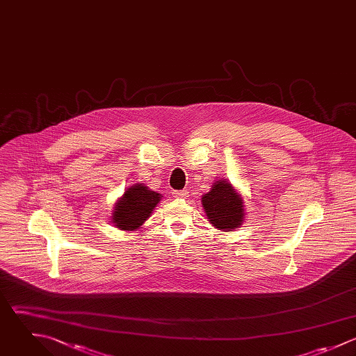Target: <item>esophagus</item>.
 <instances>
[{"instance_id": "esophagus-1", "label": "esophagus", "mask_w": 356, "mask_h": 356, "mask_svg": "<svg viewBox=\"0 0 356 356\" xmlns=\"http://www.w3.org/2000/svg\"><path fill=\"white\" fill-rule=\"evenodd\" d=\"M173 195L176 198H186V197H188V191L187 190H177V191H173Z\"/></svg>"}]
</instances>
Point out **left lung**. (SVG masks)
Instances as JSON below:
<instances>
[{
  "instance_id": "left-lung-1",
  "label": "left lung",
  "mask_w": 356,
  "mask_h": 356,
  "mask_svg": "<svg viewBox=\"0 0 356 356\" xmlns=\"http://www.w3.org/2000/svg\"><path fill=\"white\" fill-rule=\"evenodd\" d=\"M202 207L216 229L232 232L244 222L243 200L226 180L213 184L212 190L202 197Z\"/></svg>"
}]
</instances>
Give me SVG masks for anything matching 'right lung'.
I'll return each mask as SVG.
<instances>
[{
	"label": "right lung",
	"instance_id": "1",
	"mask_svg": "<svg viewBox=\"0 0 356 356\" xmlns=\"http://www.w3.org/2000/svg\"><path fill=\"white\" fill-rule=\"evenodd\" d=\"M159 201L161 195L145 186H131L116 202L112 222L120 230H134L149 218Z\"/></svg>",
	"mask_w": 356,
	"mask_h": 356
}]
</instances>
